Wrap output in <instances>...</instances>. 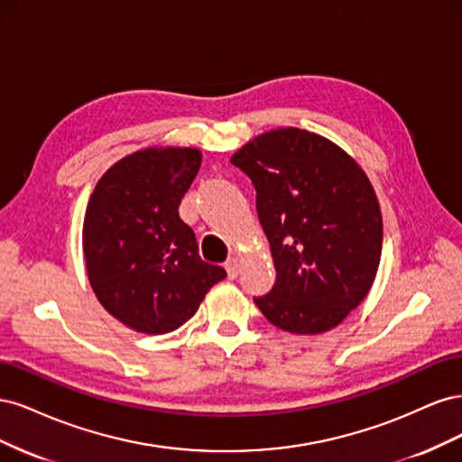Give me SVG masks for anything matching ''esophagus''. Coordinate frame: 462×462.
Segmentation results:
<instances>
[{
	"mask_svg": "<svg viewBox=\"0 0 462 462\" xmlns=\"http://www.w3.org/2000/svg\"><path fill=\"white\" fill-rule=\"evenodd\" d=\"M226 270H227V275L231 277V279H235L236 275H239V270H241V262H239V258H229L227 262H226Z\"/></svg>",
	"mask_w": 462,
	"mask_h": 462,
	"instance_id": "obj_1",
	"label": "esophagus"
}]
</instances>
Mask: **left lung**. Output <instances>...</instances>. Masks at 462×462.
<instances>
[{"instance_id":"obj_1","label":"left lung","mask_w":462,"mask_h":462,"mask_svg":"<svg viewBox=\"0 0 462 462\" xmlns=\"http://www.w3.org/2000/svg\"><path fill=\"white\" fill-rule=\"evenodd\" d=\"M231 163L256 189L275 285L254 302L289 333H324L365 300L382 256V212L362 167L328 138L263 133Z\"/></svg>"}]
</instances>
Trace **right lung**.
<instances>
[{
    "mask_svg": "<svg viewBox=\"0 0 462 462\" xmlns=\"http://www.w3.org/2000/svg\"><path fill=\"white\" fill-rule=\"evenodd\" d=\"M202 163L197 148H146L97 180L82 226L90 285L127 328L162 335L197 314L227 272L199 254L179 204Z\"/></svg>",
    "mask_w": 462,
    "mask_h": 462,
    "instance_id": "obj_1",
    "label": "right lung"
}]
</instances>
